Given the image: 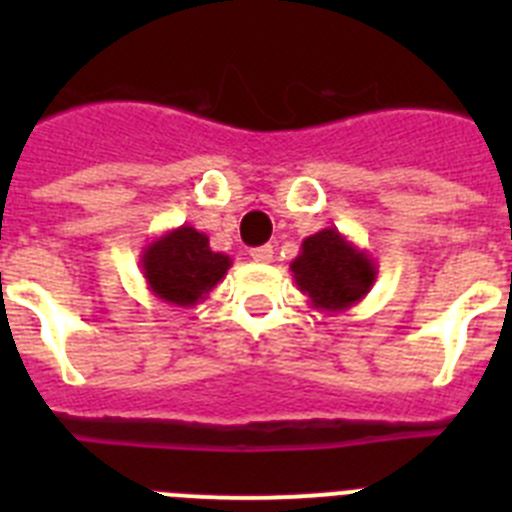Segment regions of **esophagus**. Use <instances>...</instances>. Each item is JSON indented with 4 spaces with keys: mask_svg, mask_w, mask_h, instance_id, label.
<instances>
[{
    "mask_svg": "<svg viewBox=\"0 0 512 512\" xmlns=\"http://www.w3.org/2000/svg\"><path fill=\"white\" fill-rule=\"evenodd\" d=\"M251 259L259 261V264H269V261L274 259V248H271V246L251 248Z\"/></svg>",
    "mask_w": 512,
    "mask_h": 512,
    "instance_id": "esophagus-1",
    "label": "esophagus"
}]
</instances>
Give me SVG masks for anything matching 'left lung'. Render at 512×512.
<instances>
[{
	"label": "left lung",
	"mask_w": 512,
	"mask_h": 512,
	"mask_svg": "<svg viewBox=\"0 0 512 512\" xmlns=\"http://www.w3.org/2000/svg\"><path fill=\"white\" fill-rule=\"evenodd\" d=\"M297 289L320 312H343L369 295L377 282V264L336 228H325L302 241L289 264Z\"/></svg>",
	"instance_id": "left-lung-1"
}]
</instances>
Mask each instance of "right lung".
I'll list each match as a JSON object with an SVG mask.
<instances>
[{
	"instance_id": "right-lung-1",
	"label": "right lung",
	"mask_w": 512,
	"mask_h": 512,
	"mask_svg": "<svg viewBox=\"0 0 512 512\" xmlns=\"http://www.w3.org/2000/svg\"><path fill=\"white\" fill-rule=\"evenodd\" d=\"M230 266V256L212 251L210 238L192 225L166 230L140 253V271L151 295L176 307L207 300Z\"/></svg>"
}]
</instances>
